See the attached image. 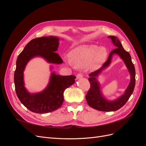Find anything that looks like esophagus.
Masks as SVG:
<instances>
[{
    "instance_id": "obj_1",
    "label": "esophagus",
    "mask_w": 146,
    "mask_h": 146,
    "mask_svg": "<svg viewBox=\"0 0 146 146\" xmlns=\"http://www.w3.org/2000/svg\"><path fill=\"white\" fill-rule=\"evenodd\" d=\"M83 77V75H82V74H78L77 75V76H76V78L77 79H80V78H82Z\"/></svg>"
}]
</instances>
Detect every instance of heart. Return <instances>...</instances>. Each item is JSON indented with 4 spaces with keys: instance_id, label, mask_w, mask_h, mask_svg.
<instances>
[{
    "instance_id": "b5f03b06",
    "label": "heart",
    "mask_w": 146,
    "mask_h": 146,
    "mask_svg": "<svg viewBox=\"0 0 146 146\" xmlns=\"http://www.w3.org/2000/svg\"><path fill=\"white\" fill-rule=\"evenodd\" d=\"M107 56V50L104 47L97 45H82L75 48L69 54L70 60L67 62L78 68L91 69L98 68L102 64Z\"/></svg>"
}]
</instances>
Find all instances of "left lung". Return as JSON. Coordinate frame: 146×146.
I'll list each match as a JSON object with an SVG mask.
<instances>
[{
  "mask_svg": "<svg viewBox=\"0 0 146 146\" xmlns=\"http://www.w3.org/2000/svg\"><path fill=\"white\" fill-rule=\"evenodd\" d=\"M108 38L111 39L113 45L116 48L110 52L107 61L103 64L102 67L89 74L90 77L88 78V80L90 83L91 86L86 95L88 104L92 108L102 111H114L122 107L133 93L135 86V69L131 61L130 54L124 50L117 37L110 36ZM114 54H117L126 64L131 74V82L124 94L117 100L110 101L105 99L101 94L100 84L96 80V77L104 68L109 65Z\"/></svg>",
  "mask_w": 146,
  "mask_h": 146,
  "instance_id": "obj_1",
  "label": "left lung"
}]
</instances>
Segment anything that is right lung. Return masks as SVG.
I'll return each mask as SVG.
<instances>
[{"label": "right lung", "instance_id": "right-lung-1", "mask_svg": "<svg viewBox=\"0 0 146 146\" xmlns=\"http://www.w3.org/2000/svg\"><path fill=\"white\" fill-rule=\"evenodd\" d=\"M58 46L59 38L56 36L33 39L25 46L17 58L14 75L16 94L21 102L33 113L44 114L59 108L63 102L64 90L76 82V76L72 75L61 76L52 72L49 83L42 92L31 94L24 86V70L26 64L34 57H42L49 63H63L60 55L55 52Z\"/></svg>", "mask_w": 146, "mask_h": 146}]
</instances>
